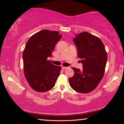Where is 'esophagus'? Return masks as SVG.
Segmentation results:
<instances>
[{
    "mask_svg": "<svg viewBox=\"0 0 124 124\" xmlns=\"http://www.w3.org/2000/svg\"><path fill=\"white\" fill-rule=\"evenodd\" d=\"M67 68H68V67H64V66H62V70H66V69H67Z\"/></svg>",
    "mask_w": 124,
    "mask_h": 124,
    "instance_id": "esophagus-1",
    "label": "esophagus"
}]
</instances>
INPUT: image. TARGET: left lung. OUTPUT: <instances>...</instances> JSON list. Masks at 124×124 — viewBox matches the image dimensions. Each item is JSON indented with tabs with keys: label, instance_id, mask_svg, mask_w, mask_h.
I'll return each instance as SVG.
<instances>
[{
	"label": "left lung",
	"instance_id": "8db88e82",
	"mask_svg": "<svg viewBox=\"0 0 124 124\" xmlns=\"http://www.w3.org/2000/svg\"><path fill=\"white\" fill-rule=\"evenodd\" d=\"M73 41L83 68L80 70L72 67L74 74L69 83L75 91L87 93L95 90L103 77L107 54L101 40L88 32L76 35Z\"/></svg>",
	"mask_w": 124,
	"mask_h": 124
}]
</instances>
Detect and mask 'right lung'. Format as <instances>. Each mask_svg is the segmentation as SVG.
<instances>
[{
  "instance_id": "1",
  "label": "right lung",
  "mask_w": 124,
  "mask_h": 124,
  "mask_svg": "<svg viewBox=\"0 0 124 124\" xmlns=\"http://www.w3.org/2000/svg\"><path fill=\"white\" fill-rule=\"evenodd\" d=\"M62 34L57 31L44 29L33 35L23 52L24 76L30 86L35 91H49L54 87L61 67L54 65L47 57Z\"/></svg>"
}]
</instances>
